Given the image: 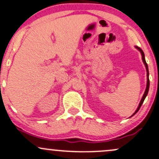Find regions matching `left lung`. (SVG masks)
I'll use <instances>...</instances> for the list:
<instances>
[{
  "instance_id": "left-lung-1",
  "label": "left lung",
  "mask_w": 159,
  "mask_h": 159,
  "mask_svg": "<svg viewBox=\"0 0 159 159\" xmlns=\"http://www.w3.org/2000/svg\"><path fill=\"white\" fill-rule=\"evenodd\" d=\"M135 48H136V49H138V50L139 51V52L141 53V55H142V60H143V64H144L145 66H146V73H146V75H147V83H146V90H145V93H144V94H143V97H142L140 102H139V106H138L137 108H136V111H135L134 113L133 114V115H132V116H130V117H133V116H134V114H136V113H137L138 111L139 110V108H140V107L142 106V105H143V102H144L145 98H146V97L147 96L148 93V89H149V79H148V75H149V73H148V65H147V64H146V59H145V54H144V52H143V50H142V49L140 48L137 47V46H136V47H135Z\"/></svg>"
}]
</instances>
